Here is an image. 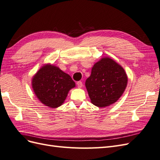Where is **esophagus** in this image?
<instances>
[{
	"instance_id": "34e87169",
	"label": "esophagus",
	"mask_w": 160,
	"mask_h": 160,
	"mask_svg": "<svg viewBox=\"0 0 160 160\" xmlns=\"http://www.w3.org/2000/svg\"><path fill=\"white\" fill-rule=\"evenodd\" d=\"M77 87H78L79 88H81L82 87H83V83H82L81 81H77Z\"/></svg>"
}]
</instances>
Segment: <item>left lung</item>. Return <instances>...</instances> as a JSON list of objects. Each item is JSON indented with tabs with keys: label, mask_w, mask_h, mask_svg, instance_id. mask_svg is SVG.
I'll list each match as a JSON object with an SVG mask.
<instances>
[{
	"label": "left lung",
	"mask_w": 160,
	"mask_h": 160,
	"mask_svg": "<svg viewBox=\"0 0 160 160\" xmlns=\"http://www.w3.org/2000/svg\"><path fill=\"white\" fill-rule=\"evenodd\" d=\"M128 84L123 67L109 57L102 58L92 67L85 81L91 103L99 108L111 105L122 95Z\"/></svg>",
	"instance_id": "left-lung-1"
}]
</instances>
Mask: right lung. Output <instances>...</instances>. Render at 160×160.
Instances as JSON below:
<instances>
[{
  "instance_id": "add662e5",
  "label": "right lung",
  "mask_w": 160,
  "mask_h": 160,
  "mask_svg": "<svg viewBox=\"0 0 160 160\" xmlns=\"http://www.w3.org/2000/svg\"><path fill=\"white\" fill-rule=\"evenodd\" d=\"M75 87L69 75L51 64L42 66L32 79V88L37 98L51 108L63 103L69 90Z\"/></svg>"
}]
</instances>
